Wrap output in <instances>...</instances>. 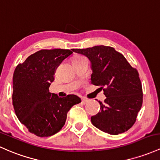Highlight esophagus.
<instances>
[{
    "label": "esophagus",
    "mask_w": 160,
    "mask_h": 160,
    "mask_svg": "<svg viewBox=\"0 0 160 160\" xmlns=\"http://www.w3.org/2000/svg\"><path fill=\"white\" fill-rule=\"evenodd\" d=\"M88 100H87L86 98H82V104H85L86 103H88Z\"/></svg>",
    "instance_id": "esophagus-1"
}]
</instances>
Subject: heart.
Here are the masks:
<instances>
[{
	"mask_svg": "<svg viewBox=\"0 0 160 160\" xmlns=\"http://www.w3.org/2000/svg\"><path fill=\"white\" fill-rule=\"evenodd\" d=\"M82 59V57H78V58H76V59H75L74 60H76V59Z\"/></svg>",
	"mask_w": 160,
	"mask_h": 160,
	"instance_id": "1",
	"label": "heart"
}]
</instances>
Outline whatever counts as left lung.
Here are the masks:
<instances>
[{"instance_id":"1","label":"left lung","mask_w":160,"mask_h":160,"mask_svg":"<svg viewBox=\"0 0 160 160\" xmlns=\"http://www.w3.org/2000/svg\"><path fill=\"white\" fill-rule=\"evenodd\" d=\"M72 51L91 62L92 85L105 88L103 91L106 99L104 104L98 101L100 111L91 118L92 124L111 135L128 130L135 123L142 104L138 72L111 46H95Z\"/></svg>"}]
</instances>
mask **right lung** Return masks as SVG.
Wrapping results in <instances>:
<instances>
[{
	"label": "right lung",
	"instance_id": "1",
	"mask_svg": "<svg viewBox=\"0 0 160 160\" xmlns=\"http://www.w3.org/2000/svg\"><path fill=\"white\" fill-rule=\"evenodd\" d=\"M72 54L69 49H42L15 68L12 94L15 114L37 137L58 133L66 123L70 108L81 102L75 94L59 98L49 91L56 68Z\"/></svg>",
	"mask_w": 160,
	"mask_h": 160
}]
</instances>
